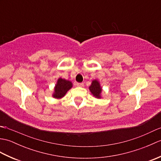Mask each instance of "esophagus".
I'll return each instance as SVG.
<instances>
[{
    "mask_svg": "<svg viewBox=\"0 0 161 161\" xmlns=\"http://www.w3.org/2000/svg\"><path fill=\"white\" fill-rule=\"evenodd\" d=\"M77 86L78 87H84V84L83 83H77Z\"/></svg>",
    "mask_w": 161,
    "mask_h": 161,
    "instance_id": "1",
    "label": "esophagus"
}]
</instances>
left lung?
Listing matches in <instances>:
<instances>
[{
	"mask_svg": "<svg viewBox=\"0 0 161 161\" xmlns=\"http://www.w3.org/2000/svg\"><path fill=\"white\" fill-rule=\"evenodd\" d=\"M88 89L94 97L97 99H101L102 97V87L101 86L100 81L97 80H93L92 81L91 86L88 87Z\"/></svg>",
	"mask_w": 161,
	"mask_h": 161,
	"instance_id": "1",
	"label": "left lung"
}]
</instances>
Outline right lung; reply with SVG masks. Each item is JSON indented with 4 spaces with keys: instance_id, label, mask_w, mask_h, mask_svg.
<instances>
[{
    "instance_id": "obj_1",
    "label": "right lung",
    "mask_w": 161,
    "mask_h": 161,
    "mask_svg": "<svg viewBox=\"0 0 161 161\" xmlns=\"http://www.w3.org/2000/svg\"><path fill=\"white\" fill-rule=\"evenodd\" d=\"M73 87V83L69 80L59 77L54 87V92L52 96L57 100H60L66 95L67 92Z\"/></svg>"
}]
</instances>
